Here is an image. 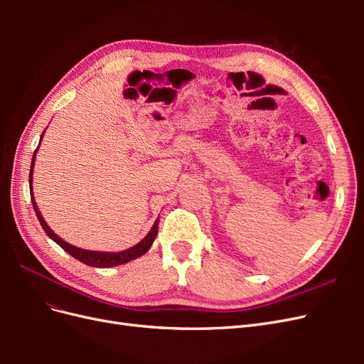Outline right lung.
<instances>
[{"label": "right lung", "instance_id": "add662e5", "mask_svg": "<svg viewBox=\"0 0 364 364\" xmlns=\"http://www.w3.org/2000/svg\"><path fill=\"white\" fill-rule=\"evenodd\" d=\"M46 132V130H43ZM43 132L41 135V139L43 136ZM41 144V141H39ZM39 147V146H38ZM36 151L38 149L35 150V153H33V159H31V167H30V176H28V181H30V194H31V203H33V208H35V213H36V217L39 220V223L42 226V229L46 230V234L53 240L56 241V243L65 250L68 252L71 257H74L75 259H79L80 262L86 264V266H91V267H115V266H119V264H126L132 259L135 258H139L141 255H144V253L150 249V246L153 245V241H155L156 235H158V226H159V218L155 222V225H153V228L150 229V232L142 238L138 245L132 246L130 249H126V250H121V252H97V250H86V249H80V247H75L70 243H67V241L62 240L60 237H58L56 234L53 232V230L50 229V226L46 223V220H43V217L41 215V211L35 202V197H33V188H31V182H33V167H35V159H36Z\"/></svg>", "mask_w": 364, "mask_h": 364}]
</instances>
